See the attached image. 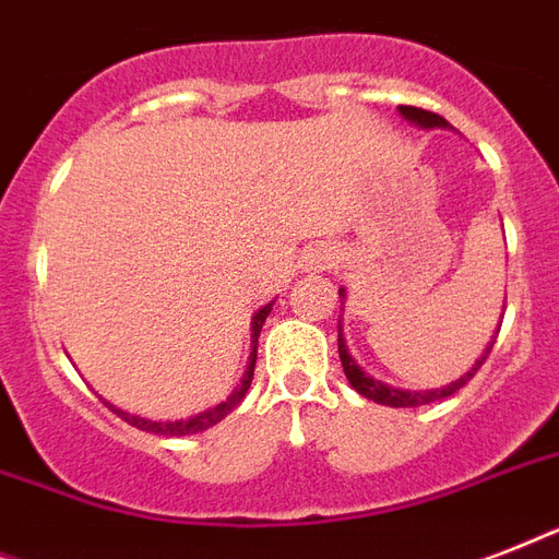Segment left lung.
<instances>
[{
    "label": "left lung",
    "instance_id": "1",
    "mask_svg": "<svg viewBox=\"0 0 559 559\" xmlns=\"http://www.w3.org/2000/svg\"><path fill=\"white\" fill-rule=\"evenodd\" d=\"M400 116L408 118L412 124L424 127V130H432V127H447V118H441L438 112H429V109L400 107ZM340 298H342V305H345V289H340ZM493 342L487 345V350L481 354V359H478L476 366L469 368L464 377H459L455 382H450V385H443V389H429V391H406V389H394V385H385V382L373 380V377H368V373L357 366V359L350 357L348 345H345V340H342V319H340V359H342V368H345V377H348L350 385H354V389H357L362 397L373 400V403H382V406H391V408L424 406V403H435V400H443V397H450V394H455V391H459L461 385H467L469 377H473V373L481 368V362L487 359V354L493 350Z\"/></svg>",
    "mask_w": 559,
    "mask_h": 559
}]
</instances>
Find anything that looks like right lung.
Listing matches in <instances>:
<instances>
[{
    "label": "right lung",
    "mask_w": 559,
    "mask_h": 559,
    "mask_svg": "<svg viewBox=\"0 0 559 559\" xmlns=\"http://www.w3.org/2000/svg\"><path fill=\"white\" fill-rule=\"evenodd\" d=\"M272 305L275 301H270V305H263L258 313L252 316V357H249V366H246V373L243 380H240V385H237L231 394H228L223 403H217V406L205 408V412H200V415L193 417H186V420H151V417H142V415H130V412H124V408H116V406H107L116 412L121 420H127L130 426H135V429H144V432H153V435H168V438H182V435H197V432H205V429H211L214 424H219L223 417L231 412V408L240 403V400L246 397V391H249V385H252V373H254V359H258V336H261V328L263 322H266V316H270Z\"/></svg>",
    "instance_id": "1"
}]
</instances>
